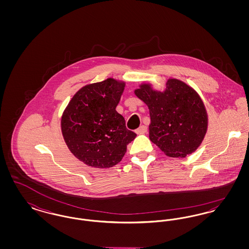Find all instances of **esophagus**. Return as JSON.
I'll return each instance as SVG.
<instances>
[{"mask_svg": "<svg viewBox=\"0 0 249 249\" xmlns=\"http://www.w3.org/2000/svg\"><path fill=\"white\" fill-rule=\"evenodd\" d=\"M146 130H147L146 126L142 125V126H140L137 130H135V132H136L137 134H143V133H145V132H146Z\"/></svg>", "mask_w": 249, "mask_h": 249, "instance_id": "34e87169", "label": "esophagus"}]
</instances>
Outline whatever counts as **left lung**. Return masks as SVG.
I'll use <instances>...</instances> for the list:
<instances>
[{
  "label": "left lung",
  "instance_id": "left-lung-1",
  "mask_svg": "<svg viewBox=\"0 0 249 249\" xmlns=\"http://www.w3.org/2000/svg\"><path fill=\"white\" fill-rule=\"evenodd\" d=\"M134 93L149 109V139L164 154L185 158L200 146L207 131L208 116L201 97L191 87L170 78L164 91L143 83Z\"/></svg>",
  "mask_w": 249,
  "mask_h": 249
}]
</instances>
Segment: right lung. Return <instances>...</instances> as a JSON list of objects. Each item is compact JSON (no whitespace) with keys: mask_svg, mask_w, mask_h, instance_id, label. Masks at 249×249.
<instances>
[{"mask_svg":"<svg viewBox=\"0 0 249 249\" xmlns=\"http://www.w3.org/2000/svg\"><path fill=\"white\" fill-rule=\"evenodd\" d=\"M125 82L107 78L81 88L63 111L60 127L68 148L85 164L110 168L118 164L136 134L116 111Z\"/></svg>","mask_w":249,"mask_h":249,"instance_id":"obj_1","label":"right lung"}]
</instances>
